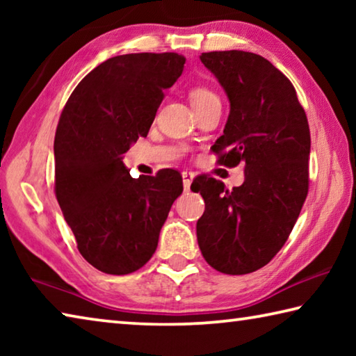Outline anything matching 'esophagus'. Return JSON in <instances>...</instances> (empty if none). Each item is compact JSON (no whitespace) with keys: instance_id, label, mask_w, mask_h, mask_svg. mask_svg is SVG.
<instances>
[{"instance_id":"1","label":"esophagus","mask_w":356,"mask_h":356,"mask_svg":"<svg viewBox=\"0 0 356 356\" xmlns=\"http://www.w3.org/2000/svg\"><path fill=\"white\" fill-rule=\"evenodd\" d=\"M182 179H184V188L185 190H190V185L193 182V179H195V172L184 171L182 172Z\"/></svg>"}]
</instances>
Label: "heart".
<instances>
[{"instance_id": "obj_1", "label": "heart", "mask_w": 356, "mask_h": 356, "mask_svg": "<svg viewBox=\"0 0 356 356\" xmlns=\"http://www.w3.org/2000/svg\"><path fill=\"white\" fill-rule=\"evenodd\" d=\"M213 97H216V95L210 91L209 88H204V86H196L190 91V102H191L193 108L206 104L207 100L213 99Z\"/></svg>"}]
</instances>
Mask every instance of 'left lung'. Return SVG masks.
Returning <instances> with one entry per match:
<instances>
[{
	"instance_id": "1",
	"label": "left lung",
	"mask_w": 356,
	"mask_h": 356,
	"mask_svg": "<svg viewBox=\"0 0 356 356\" xmlns=\"http://www.w3.org/2000/svg\"><path fill=\"white\" fill-rule=\"evenodd\" d=\"M231 104L222 135L212 146L218 163H245V182L227 190L200 176L206 210L196 225L209 265L246 275L276 256L292 232L308 195L309 125L289 78L256 53L229 50L200 56Z\"/></svg>"
}]
</instances>
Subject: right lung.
<instances>
[{
	"instance_id": "obj_1",
	"label": "right lung",
	"mask_w": 356,
	"mask_h": 356,
	"mask_svg": "<svg viewBox=\"0 0 356 356\" xmlns=\"http://www.w3.org/2000/svg\"><path fill=\"white\" fill-rule=\"evenodd\" d=\"M177 53L106 59L74 89L55 136V193L80 254L100 272L129 275L156 250L182 195L180 174L134 179L122 155L147 136L163 91L182 75Z\"/></svg>"
}]
</instances>
